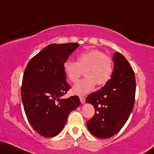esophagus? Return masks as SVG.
Wrapping results in <instances>:
<instances>
[{
	"label": "esophagus",
	"instance_id": "34e87169",
	"mask_svg": "<svg viewBox=\"0 0 154 154\" xmlns=\"http://www.w3.org/2000/svg\"><path fill=\"white\" fill-rule=\"evenodd\" d=\"M80 102H81V103H82V104H85V97H83V96H80Z\"/></svg>",
	"mask_w": 154,
	"mask_h": 154
}]
</instances>
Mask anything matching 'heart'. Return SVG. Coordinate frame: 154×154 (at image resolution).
<instances>
[{"instance_id":"obj_1","label":"heart","mask_w":154,"mask_h":154,"mask_svg":"<svg viewBox=\"0 0 154 154\" xmlns=\"http://www.w3.org/2000/svg\"><path fill=\"white\" fill-rule=\"evenodd\" d=\"M63 71L71 82H77L85 71V78L77 82L72 88L73 94L83 96L96 87L105 85L111 79L113 73L112 59L99 50H91L80 54L77 62L67 60L63 63Z\"/></svg>"}]
</instances>
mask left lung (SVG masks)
Here are the masks:
<instances>
[{"mask_svg": "<svg viewBox=\"0 0 154 154\" xmlns=\"http://www.w3.org/2000/svg\"><path fill=\"white\" fill-rule=\"evenodd\" d=\"M111 79L100 90L88 96L85 102L95 108L94 117L87 121L94 136L108 138L117 134L127 121L134 104L136 81L128 60L119 52L113 55Z\"/></svg>", "mask_w": 154, "mask_h": 154, "instance_id": "obj_1", "label": "left lung"}]
</instances>
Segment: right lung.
Here are the masks:
<instances>
[{"label": "right lung", "instance_id": "1", "mask_svg": "<svg viewBox=\"0 0 154 154\" xmlns=\"http://www.w3.org/2000/svg\"><path fill=\"white\" fill-rule=\"evenodd\" d=\"M78 46L52 44L30 59L25 68L21 88L25 115L35 131L45 137L58 135L69 113L80 104L77 96L62 97L70 89L63 63Z\"/></svg>", "mask_w": 154, "mask_h": 154}]
</instances>
